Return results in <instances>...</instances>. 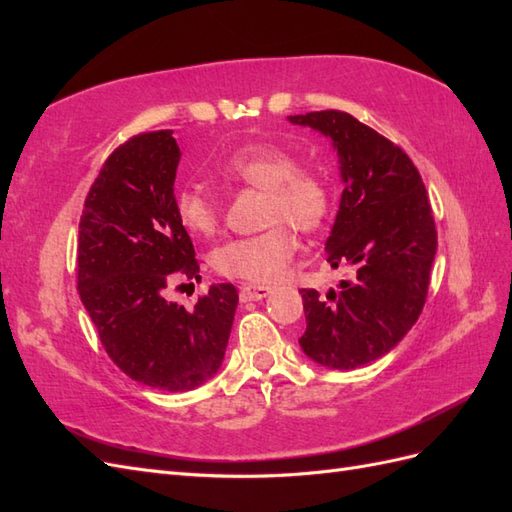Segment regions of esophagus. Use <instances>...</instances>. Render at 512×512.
<instances>
[{
	"label": "esophagus",
	"mask_w": 512,
	"mask_h": 512,
	"mask_svg": "<svg viewBox=\"0 0 512 512\" xmlns=\"http://www.w3.org/2000/svg\"><path fill=\"white\" fill-rule=\"evenodd\" d=\"M271 288L269 286H256V284H243L239 288V294H241V301H260L269 297Z\"/></svg>",
	"instance_id": "1"
}]
</instances>
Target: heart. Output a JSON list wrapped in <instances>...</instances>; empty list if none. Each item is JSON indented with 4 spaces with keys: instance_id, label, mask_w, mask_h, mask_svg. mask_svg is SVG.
I'll use <instances>...</instances> for the list:
<instances>
[{
    "instance_id": "1",
    "label": "heart",
    "mask_w": 512,
    "mask_h": 512,
    "mask_svg": "<svg viewBox=\"0 0 512 512\" xmlns=\"http://www.w3.org/2000/svg\"><path fill=\"white\" fill-rule=\"evenodd\" d=\"M218 173L228 183L267 194L262 222L271 228L220 245L211 256L215 271L254 284L282 280L297 252V239L286 224L314 232L327 222L333 205L329 181L316 170L301 168L297 153L269 141L247 143L232 151ZM175 211L190 235L209 237L220 226L222 203L203 188H185L175 198Z\"/></svg>"
}]
</instances>
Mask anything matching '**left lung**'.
I'll return each mask as SVG.
<instances>
[{
  "instance_id": "left-lung-1",
  "label": "left lung",
  "mask_w": 512,
  "mask_h": 512,
  "mask_svg": "<svg viewBox=\"0 0 512 512\" xmlns=\"http://www.w3.org/2000/svg\"><path fill=\"white\" fill-rule=\"evenodd\" d=\"M331 138L344 181L327 262L344 271L337 290L303 288L314 363L356 369L391 352L423 312L438 232L427 190L408 153L344 111L288 117Z\"/></svg>"
}]
</instances>
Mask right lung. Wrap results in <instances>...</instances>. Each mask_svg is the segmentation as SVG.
Listing matches in <instances>:
<instances>
[{
  "mask_svg": "<svg viewBox=\"0 0 512 512\" xmlns=\"http://www.w3.org/2000/svg\"><path fill=\"white\" fill-rule=\"evenodd\" d=\"M181 160L173 130L132 136L104 162L79 224V294L113 363L151 389L192 391L218 374L239 303L211 286L192 312L168 301L200 280L194 245L175 211Z\"/></svg>",
  "mask_w": 512,
  "mask_h": 512,
  "instance_id": "1",
  "label": "right lung"
}]
</instances>
